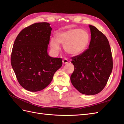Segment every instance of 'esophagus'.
Wrapping results in <instances>:
<instances>
[{
	"label": "esophagus",
	"instance_id": "obj_1",
	"mask_svg": "<svg viewBox=\"0 0 124 124\" xmlns=\"http://www.w3.org/2000/svg\"><path fill=\"white\" fill-rule=\"evenodd\" d=\"M68 60L67 59H64L62 60V63L64 64H67V63L68 62Z\"/></svg>",
	"mask_w": 124,
	"mask_h": 124
}]
</instances>
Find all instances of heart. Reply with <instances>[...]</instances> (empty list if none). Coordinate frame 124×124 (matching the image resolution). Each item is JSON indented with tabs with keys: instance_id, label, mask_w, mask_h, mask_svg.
<instances>
[{
	"instance_id": "b5f03b06",
	"label": "heart",
	"mask_w": 124,
	"mask_h": 124,
	"mask_svg": "<svg viewBox=\"0 0 124 124\" xmlns=\"http://www.w3.org/2000/svg\"><path fill=\"white\" fill-rule=\"evenodd\" d=\"M89 40L88 32L79 28H72L57 34L56 39H51L50 46L54 51L58 52L60 49L59 44H61L68 54L76 56L86 49Z\"/></svg>"
}]
</instances>
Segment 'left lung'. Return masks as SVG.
Returning <instances> with one entry per match:
<instances>
[{
    "label": "left lung",
    "instance_id": "1",
    "mask_svg": "<svg viewBox=\"0 0 124 124\" xmlns=\"http://www.w3.org/2000/svg\"><path fill=\"white\" fill-rule=\"evenodd\" d=\"M91 32L88 49L72 57L74 71L70 76L72 85L83 94L93 95L104 88L112 71L111 48L107 37L95 26Z\"/></svg>",
    "mask_w": 124,
    "mask_h": 124
}]
</instances>
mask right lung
Here are the masks:
<instances>
[{"label":"right lung","instance_id":"1","mask_svg":"<svg viewBox=\"0 0 124 124\" xmlns=\"http://www.w3.org/2000/svg\"><path fill=\"white\" fill-rule=\"evenodd\" d=\"M52 30L49 23H35L23 29L15 40L11 66L20 86L28 91L46 88L62 66V58L48 55Z\"/></svg>","mask_w":124,"mask_h":124}]
</instances>
